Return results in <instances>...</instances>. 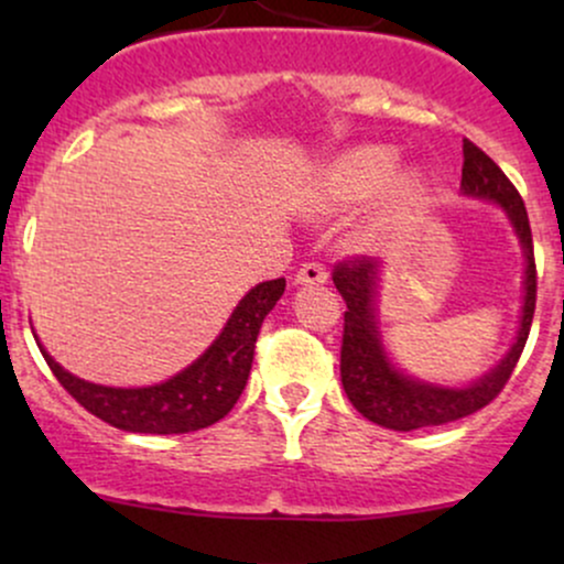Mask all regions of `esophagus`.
<instances>
[{
	"label": "esophagus",
	"mask_w": 564,
	"mask_h": 564,
	"mask_svg": "<svg viewBox=\"0 0 564 564\" xmlns=\"http://www.w3.org/2000/svg\"><path fill=\"white\" fill-rule=\"evenodd\" d=\"M326 278H328L326 264L310 260V262H304L300 270H296L294 283H300V286H310V283H326Z\"/></svg>",
	"instance_id": "34e87169"
}]
</instances>
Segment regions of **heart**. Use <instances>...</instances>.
Listing matches in <instances>:
<instances>
[{
	"label": "heart",
	"instance_id": "obj_1",
	"mask_svg": "<svg viewBox=\"0 0 564 564\" xmlns=\"http://www.w3.org/2000/svg\"><path fill=\"white\" fill-rule=\"evenodd\" d=\"M394 170V153L390 148H358V151H349L347 156H341L334 164V170L328 172L326 187L321 193V206L323 209H336V206L358 204L368 196L379 191L387 183ZM419 183L416 177H400L392 185V191L387 193L384 206L371 223V230H381L387 225L398 223L403 217L405 206L416 198Z\"/></svg>",
	"mask_w": 564,
	"mask_h": 564
}]
</instances>
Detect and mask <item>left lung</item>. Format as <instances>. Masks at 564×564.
<instances>
[{
  "label": "left lung",
  "instance_id": "obj_1",
  "mask_svg": "<svg viewBox=\"0 0 564 564\" xmlns=\"http://www.w3.org/2000/svg\"><path fill=\"white\" fill-rule=\"evenodd\" d=\"M462 187L467 196L488 198L503 206L522 249H525V304H522L520 336L511 345L507 358L498 364L488 377L462 390L424 384L394 368L387 360L384 347L379 341L377 315H373V296H377L379 262L371 257H347L334 264V283L345 296V334H341V387L349 403L358 408L368 422L387 426L394 432L422 430V426H440L477 413L480 408L494 403L525 349L530 323L535 313V257L533 232H530L528 209L511 180L501 172L488 153L480 151L471 140H464V170Z\"/></svg>",
  "mask_w": 564,
  "mask_h": 564
}]
</instances>
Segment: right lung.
<instances>
[{
    "label": "right lung",
    "instance_id": "add662e5",
    "mask_svg": "<svg viewBox=\"0 0 564 564\" xmlns=\"http://www.w3.org/2000/svg\"><path fill=\"white\" fill-rule=\"evenodd\" d=\"M283 289H286V278L264 281L251 289L232 310L228 326L217 336L215 345L206 349L196 364L164 384L138 387V390L89 384L63 371L39 341L36 345L63 390L93 416L124 432L183 435V432H196L219 422L238 403L249 379L251 360H254L262 321L281 300Z\"/></svg>",
    "mask_w": 564,
    "mask_h": 564
}]
</instances>
